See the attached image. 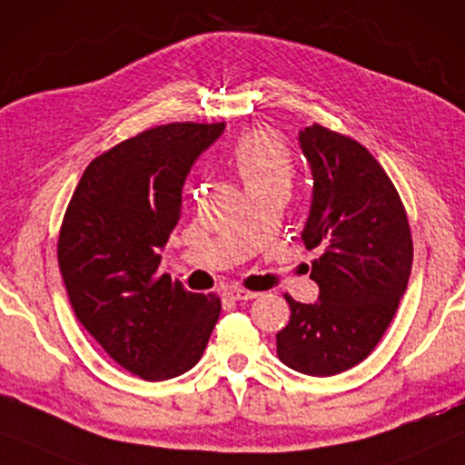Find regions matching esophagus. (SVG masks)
Returning <instances> with one entry per match:
<instances>
[{
  "label": "esophagus",
  "mask_w": 465,
  "mask_h": 465,
  "mask_svg": "<svg viewBox=\"0 0 465 465\" xmlns=\"http://www.w3.org/2000/svg\"><path fill=\"white\" fill-rule=\"evenodd\" d=\"M225 295L230 297V299H233V301H248V299H254V297H257L259 292L244 291V289H240V286H233V289H227Z\"/></svg>",
  "instance_id": "obj_1"
}]
</instances>
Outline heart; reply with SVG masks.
I'll use <instances>...</instances> for the list:
<instances>
[{
    "instance_id": "heart-1",
    "label": "heart",
    "mask_w": 465,
    "mask_h": 465,
    "mask_svg": "<svg viewBox=\"0 0 465 465\" xmlns=\"http://www.w3.org/2000/svg\"><path fill=\"white\" fill-rule=\"evenodd\" d=\"M232 166L248 193L273 187L289 189L295 168L289 149L261 130H252L235 143Z\"/></svg>"
}]
</instances>
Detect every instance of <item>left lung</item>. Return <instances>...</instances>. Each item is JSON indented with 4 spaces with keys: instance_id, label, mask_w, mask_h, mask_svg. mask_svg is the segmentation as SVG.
Segmentation results:
<instances>
[{
    "instance_id": "1",
    "label": "left lung",
    "mask_w": 465,
    "mask_h": 465,
    "mask_svg": "<svg viewBox=\"0 0 465 465\" xmlns=\"http://www.w3.org/2000/svg\"><path fill=\"white\" fill-rule=\"evenodd\" d=\"M313 193L303 227L318 284L316 303L284 295L291 320L276 335L278 358L292 371L331 377L375 350L404 295L413 238L401 195L371 152L313 124L299 133Z\"/></svg>"
}]
</instances>
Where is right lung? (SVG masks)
Masks as SVG:
<instances>
[{"instance_id":"right-lung-1","label":"right lung","mask_w":465,"mask_h":465,"mask_svg":"<svg viewBox=\"0 0 465 465\" xmlns=\"http://www.w3.org/2000/svg\"><path fill=\"white\" fill-rule=\"evenodd\" d=\"M225 122H174L117 143L90 162L58 233V267L77 320L101 348L147 381L200 361L221 313L158 276L160 251L181 219L183 185Z\"/></svg>"}]
</instances>
